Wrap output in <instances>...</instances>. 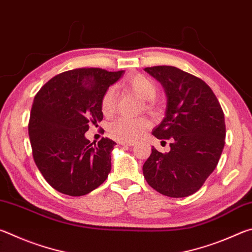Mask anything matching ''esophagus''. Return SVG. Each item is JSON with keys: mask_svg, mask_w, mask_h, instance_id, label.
<instances>
[{"mask_svg": "<svg viewBox=\"0 0 252 252\" xmlns=\"http://www.w3.org/2000/svg\"><path fill=\"white\" fill-rule=\"evenodd\" d=\"M119 143L122 144V146H129L132 147L135 144L134 140H119Z\"/></svg>", "mask_w": 252, "mask_h": 252, "instance_id": "esophagus-1", "label": "esophagus"}]
</instances>
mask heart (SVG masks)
<instances>
[{
    "label": "heart",
    "mask_w": 252,
    "mask_h": 252,
    "mask_svg": "<svg viewBox=\"0 0 252 252\" xmlns=\"http://www.w3.org/2000/svg\"><path fill=\"white\" fill-rule=\"evenodd\" d=\"M123 87L130 89L141 99L151 101L156 97L158 88L155 81L149 76L135 73L123 81ZM117 91L114 88H109L104 92L101 99V111L105 117H110L116 110ZM149 109H152V104H148ZM150 122L144 118H125L121 117L113 121L109 126L110 133L120 140H134L139 139L148 131Z\"/></svg>",
    "instance_id": "1"
}]
</instances>
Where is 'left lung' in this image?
Wrapping results in <instances>:
<instances>
[{
	"label": "left lung",
	"instance_id": "left-lung-1",
	"mask_svg": "<svg viewBox=\"0 0 252 252\" xmlns=\"http://www.w3.org/2000/svg\"><path fill=\"white\" fill-rule=\"evenodd\" d=\"M144 71L159 81L168 97L165 117L152 134L171 140L167 153L152 147L142 168L144 179L161 194L188 197L218 164L225 139L223 111L211 88L198 76L170 65Z\"/></svg>",
	"mask_w": 252,
	"mask_h": 252
}]
</instances>
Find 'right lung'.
<instances>
[{"label":"right lung","mask_w":252,"mask_h":252,"mask_svg":"<svg viewBox=\"0 0 252 252\" xmlns=\"http://www.w3.org/2000/svg\"><path fill=\"white\" fill-rule=\"evenodd\" d=\"M123 71L85 67L62 72L48 81L34 96L29 121L32 155L49 185L72 197L88 194L101 186L111 171L116 142L85 138L89 126L103 119L101 99Z\"/></svg>","instance_id":"obj_1"}]
</instances>
